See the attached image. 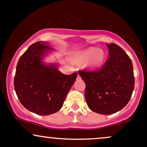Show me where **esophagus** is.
I'll use <instances>...</instances> for the list:
<instances>
[{
	"mask_svg": "<svg viewBox=\"0 0 147 147\" xmlns=\"http://www.w3.org/2000/svg\"><path fill=\"white\" fill-rule=\"evenodd\" d=\"M77 80H80V79H81V77H80V75H77Z\"/></svg>",
	"mask_w": 147,
	"mask_h": 147,
	"instance_id": "esophagus-1",
	"label": "esophagus"
}]
</instances>
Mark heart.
Returning a JSON list of instances; mask_svg holds the SVG:
<instances>
[{
    "label": "heart",
    "mask_w": 147,
    "mask_h": 147,
    "mask_svg": "<svg viewBox=\"0 0 147 147\" xmlns=\"http://www.w3.org/2000/svg\"><path fill=\"white\" fill-rule=\"evenodd\" d=\"M105 54L102 49H98L96 47H90L85 51L80 53L77 56L79 62L84 63L88 61V65L90 67H96L101 65L104 62Z\"/></svg>",
    "instance_id": "heart-1"
}]
</instances>
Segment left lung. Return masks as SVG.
Masks as SVG:
<instances>
[{
  "instance_id": "obj_1",
  "label": "left lung",
  "mask_w": 147,
  "mask_h": 147,
  "mask_svg": "<svg viewBox=\"0 0 147 147\" xmlns=\"http://www.w3.org/2000/svg\"><path fill=\"white\" fill-rule=\"evenodd\" d=\"M107 46L109 56L101 68L78 71L86 84L88 107L105 115L123 109L130 100L135 86L131 59L119 45L111 43Z\"/></svg>"
}]
</instances>
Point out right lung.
Masks as SVG:
<instances>
[{"instance_id":"add662e5","label":"right lung","mask_w":147,"mask_h":147,"mask_svg":"<svg viewBox=\"0 0 147 147\" xmlns=\"http://www.w3.org/2000/svg\"><path fill=\"white\" fill-rule=\"evenodd\" d=\"M52 49L46 42H37L22 54L14 80L16 94L24 107L39 115L54 114L62 107L77 73L64 75L57 64L46 65L43 56Z\"/></svg>"}]
</instances>
